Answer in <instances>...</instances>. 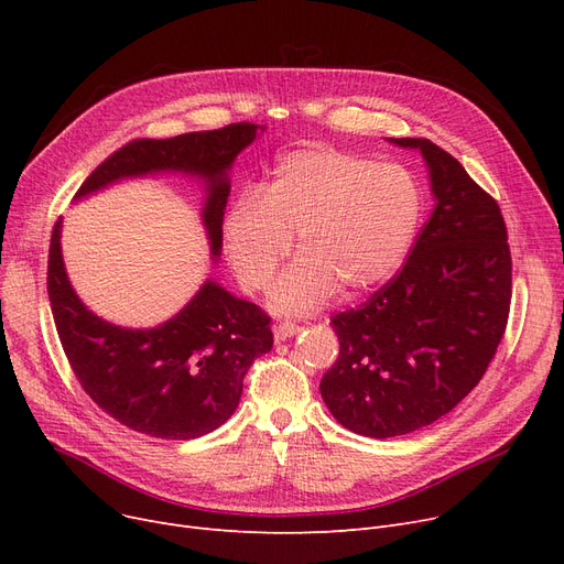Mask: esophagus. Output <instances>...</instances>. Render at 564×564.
I'll return each instance as SVG.
<instances>
[{
	"mask_svg": "<svg viewBox=\"0 0 564 564\" xmlns=\"http://www.w3.org/2000/svg\"><path fill=\"white\" fill-rule=\"evenodd\" d=\"M300 332H302L300 324H294V322H281V324H276V327H274V338H276V340H288L290 336H297Z\"/></svg>",
	"mask_w": 564,
	"mask_h": 564,
	"instance_id": "esophagus-1",
	"label": "esophagus"
}]
</instances>
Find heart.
Listing matches in <instances>:
<instances>
[{
  "mask_svg": "<svg viewBox=\"0 0 564 564\" xmlns=\"http://www.w3.org/2000/svg\"><path fill=\"white\" fill-rule=\"evenodd\" d=\"M423 217V189L398 164L336 148L283 155L264 192L247 189L224 217V247L249 292L270 290L297 235L302 258L274 292L281 313H308L334 297L387 283L406 258Z\"/></svg>",
  "mask_w": 564,
  "mask_h": 564,
  "instance_id": "obj_1",
  "label": "heart"
}]
</instances>
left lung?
Segmentation results:
<instances>
[{
    "label": "left lung",
    "instance_id": "left-lung-1",
    "mask_svg": "<svg viewBox=\"0 0 564 564\" xmlns=\"http://www.w3.org/2000/svg\"><path fill=\"white\" fill-rule=\"evenodd\" d=\"M393 141L421 148L434 213L402 270L359 308L332 317L340 354L319 381L334 419L372 438L427 427L476 389L512 300L508 228L496 198L430 139Z\"/></svg>",
    "mask_w": 564,
    "mask_h": 564
}]
</instances>
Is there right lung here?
I'll return each mask as SVG.
<instances>
[{
	"label": "right lung",
	"mask_w": 564,
	"mask_h": 564,
	"mask_svg": "<svg viewBox=\"0 0 564 564\" xmlns=\"http://www.w3.org/2000/svg\"><path fill=\"white\" fill-rule=\"evenodd\" d=\"M260 126L230 123L173 139H134L111 153L82 183L86 196L128 175L185 171L207 181L203 224L213 256L230 194L228 169ZM62 219L52 228L47 294L66 359L107 416L155 438L187 441L226 423L240 402L245 375L274 345L270 315L207 281L196 297L155 329H121L88 311L66 276Z\"/></svg>",
	"instance_id": "obj_1"
}]
</instances>
